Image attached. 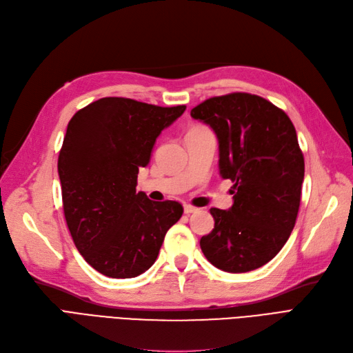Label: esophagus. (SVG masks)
Wrapping results in <instances>:
<instances>
[{"instance_id":"obj_1","label":"esophagus","mask_w":353,"mask_h":353,"mask_svg":"<svg viewBox=\"0 0 353 353\" xmlns=\"http://www.w3.org/2000/svg\"><path fill=\"white\" fill-rule=\"evenodd\" d=\"M183 211H185V214H188V215H189V214L196 212V211H198V208H194V206H192V205H188V203H186V205L183 206Z\"/></svg>"}]
</instances>
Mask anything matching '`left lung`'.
I'll use <instances>...</instances> for the list:
<instances>
[{"label":"left lung","instance_id":"1","mask_svg":"<svg viewBox=\"0 0 353 353\" xmlns=\"http://www.w3.org/2000/svg\"><path fill=\"white\" fill-rule=\"evenodd\" d=\"M218 139L219 176L234 183L228 211L212 208L214 230L201 239L210 262L224 272L262 268L288 241L304 181V157L291 119L247 93L208 99L190 112Z\"/></svg>","mask_w":353,"mask_h":353}]
</instances>
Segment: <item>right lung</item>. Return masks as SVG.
<instances>
[{
    "label": "right lung",
    "instance_id": "right-lung-1",
    "mask_svg": "<svg viewBox=\"0 0 353 353\" xmlns=\"http://www.w3.org/2000/svg\"><path fill=\"white\" fill-rule=\"evenodd\" d=\"M185 110L104 97L68 123L58 159L63 214L78 252L104 276L148 270L183 214L179 202H152L135 188L155 139Z\"/></svg>",
    "mask_w": 353,
    "mask_h": 353
}]
</instances>
